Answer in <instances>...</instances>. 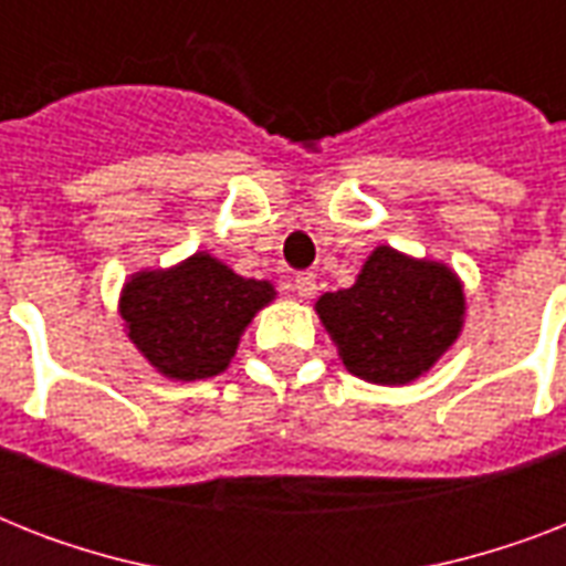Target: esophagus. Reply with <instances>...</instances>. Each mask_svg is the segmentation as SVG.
Segmentation results:
<instances>
[{
    "mask_svg": "<svg viewBox=\"0 0 566 566\" xmlns=\"http://www.w3.org/2000/svg\"><path fill=\"white\" fill-rule=\"evenodd\" d=\"M293 287H296L302 300H311L317 293V279H314V273H300L293 279Z\"/></svg>",
    "mask_w": 566,
    "mask_h": 566,
    "instance_id": "esophagus-1",
    "label": "esophagus"
}]
</instances>
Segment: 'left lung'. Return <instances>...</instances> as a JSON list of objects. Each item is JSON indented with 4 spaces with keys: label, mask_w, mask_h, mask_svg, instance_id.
<instances>
[{
    "label": "left lung",
    "mask_w": 566,
    "mask_h": 566,
    "mask_svg": "<svg viewBox=\"0 0 566 566\" xmlns=\"http://www.w3.org/2000/svg\"><path fill=\"white\" fill-rule=\"evenodd\" d=\"M464 284L447 264L376 247L353 287L323 293L317 314L353 376L408 385L464 326Z\"/></svg>",
    "instance_id": "obj_1"
}]
</instances>
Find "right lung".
<instances>
[{
	"label": "right lung",
	"instance_id": "add662e5",
	"mask_svg": "<svg viewBox=\"0 0 566 566\" xmlns=\"http://www.w3.org/2000/svg\"><path fill=\"white\" fill-rule=\"evenodd\" d=\"M275 300L270 282L243 279L208 252L170 270H140L123 284L119 317L128 340L176 381L222 373L258 311Z\"/></svg>",
	"mask_w": 566,
	"mask_h": 566
}]
</instances>
